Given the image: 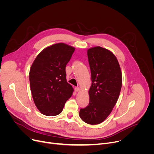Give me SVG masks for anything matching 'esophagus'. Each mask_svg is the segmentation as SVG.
<instances>
[{
	"instance_id": "34e87169",
	"label": "esophagus",
	"mask_w": 154,
	"mask_h": 154,
	"mask_svg": "<svg viewBox=\"0 0 154 154\" xmlns=\"http://www.w3.org/2000/svg\"><path fill=\"white\" fill-rule=\"evenodd\" d=\"M80 91V88L79 87H75V92H78Z\"/></svg>"
}]
</instances>
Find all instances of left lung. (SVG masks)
<instances>
[{"mask_svg":"<svg viewBox=\"0 0 154 154\" xmlns=\"http://www.w3.org/2000/svg\"><path fill=\"white\" fill-rule=\"evenodd\" d=\"M92 85L88 91L89 103L80 109L79 116L84 122L99 124L107 119L120 95L122 76L119 62L112 52L101 47L88 49Z\"/></svg>","mask_w":154,"mask_h":154,"instance_id":"8db88e82","label":"left lung"}]
</instances>
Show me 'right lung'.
Instances as JSON below:
<instances>
[{
  "label": "right lung",
  "mask_w": 154,
  "mask_h": 154,
  "mask_svg": "<svg viewBox=\"0 0 154 154\" xmlns=\"http://www.w3.org/2000/svg\"><path fill=\"white\" fill-rule=\"evenodd\" d=\"M75 48L63 43L47 47L39 53L30 69V90L37 108L47 116L62 112L74 89L66 80V67Z\"/></svg>",
  "instance_id": "add662e5"
}]
</instances>
